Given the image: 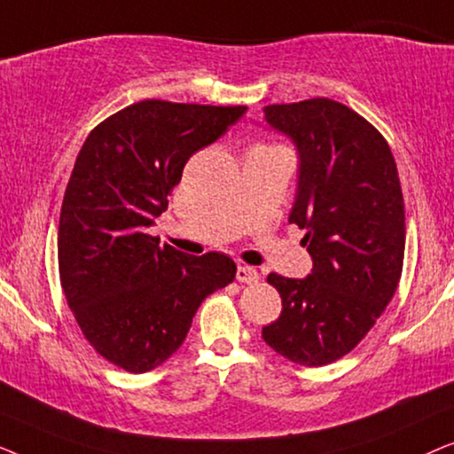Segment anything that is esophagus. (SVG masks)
Returning a JSON list of instances; mask_svg holds the SVG:
<instances>
[{"label": "esophagus", "mask_w": 454, "mask_h": 454, "mask_svg": "<svg viewBox=\"0 0 454 454\" xmlns=\"http://www.w3.org/2000/svg\"><path fill=\"white\" fill-rule=\"evenodd\" d=\"M235 277H238L239 283H247V285L258 283V278H260L258 270L254 269V266H246V264L238 266V275H235Z\"/></svg>", "instance_id": "obj_1"}]
</instances>
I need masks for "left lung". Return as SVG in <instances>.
<instances>
[{
  "mask_svg": "<svg viewBox=\"0 0 454 454\" xmlns=\"http://www.w3.org/2000/svg\"><path fill=\"white\" fill-rule=\"evenodd\" d=\"M264 121L295 145L297 190L289 223L306 229L312 272H270L283 312L264 343L318 368L362 340L393 300L405 254V204L393 153L345 105L309 98L264 107Z\"/></svg>",
  "mask_w": 454,
  "mask_h": 454,
  "instance_id": "obj_1",
  "label": "left lung"
}]
</instances>
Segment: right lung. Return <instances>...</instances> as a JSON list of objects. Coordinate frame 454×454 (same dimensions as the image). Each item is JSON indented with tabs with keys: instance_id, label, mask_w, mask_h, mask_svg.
Here are the masks:
<instances>
[{
	"instance_id": "obj_1",
	"label": "right lung",
	"mask_w": 454,
	"mask_h": 454,
	"mask_svg": "<svg viewBox=\"0 0 454 454\" xmlns=\"http://www.w3.org/2000/svg\"><path fill=\"white\" fill-rule=\"evenodd\" d=\"M246 111L148 98L98 123L80 148L59 215L61 287L86 340L132 374L167 362L204 297L235 278L225 254L188 256L146 229L192 154Z\"/></svg>"
}]
</instances>
